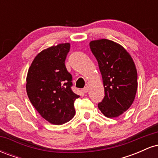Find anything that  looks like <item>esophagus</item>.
I'll use <instances>...</instances> for the list:
<instances>
[{"instance_id": "esophagus-1", "label": "esophagus", "mask_w": 158, "mask_h": 158, "mask_svg": "<svg viewBox=\"0 0 158 158\" xmlns=\"http://www.w3.org/2000/svg\"><path fill=\"white\" fill-rule=\"evenodd\" d=\"M83 92H84V93H87V92H88V90H89V87L88 86H86V87H85L84 88H83Z\"/></svg>"}]
</instances>
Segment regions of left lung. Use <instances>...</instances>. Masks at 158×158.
Masks as SVG:
<instances>
[{
    "mask_svg": "<svg viewBox=\"0 0 158 158\" xmlns=\"http://www.w3.org/2000/svg\"><path fill=\"white\" fill-rule=\"evenodd\" d=\"M102 77L105 97L98 108L107 117L124 113L135 100L137 89V73L128 52L114 41L100 39L90 42Z\"/></svg>",
    "mask_w": 158,
    "mask_h": 158,
    "instance_id": "1",
    "label": "left lung"
}]
</instances>
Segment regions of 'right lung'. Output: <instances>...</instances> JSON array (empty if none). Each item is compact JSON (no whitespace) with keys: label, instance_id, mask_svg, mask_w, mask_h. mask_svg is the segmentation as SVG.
Returning a JSON list of instances; mask_svg holds the SVG:
<instances>
[{"label":"right lung","instance_id":"right-lung-1","mask_svg":"<svg viewBox=\"0 0 158 158\" xmlns=\"http://www.w3.org/2000/svg\"><path fill=\"white\" fill-rule=\"evenodd\" d=\"M70 48L65 43L41 51L27 73L29 99L41 117L52 124H64L73 118L74 102L79 97L72 90L73 77L64 64Z\"/></svg>","mask_w":158,"mask_h":158}]
</instances>
